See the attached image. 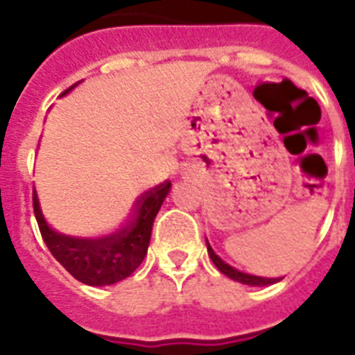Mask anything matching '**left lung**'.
Here are the masks:
<instances>
[{
  "instance_id": "1",
  "label": "left lung",
  "mask_w": 355,
  "mask_h": 355,
  "mask_svg": "<svg viewBox=\"0 0 355 355\" xmlns=\"http://www.w3.org/2000/svg\"><path fill=\"white\" fill-rule=\"evenodd\" d=\"M206 245H208V254H210L214 265H216L217 269L221 270L223 275H227L228 278H232V280L239 282V284H245V286H270V284H276V282H278V278H263V276L247 275V272H241V270L234 269V267L225 263V261H223V259L219 258L214 250H211L210 243L206 241Z\"/></svg>"
}]
</instances>
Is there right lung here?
<instances>
[{
	"instance_id": "1",
	"label": "right lung",
	"mask_w": 355,
	"mask_h": 355,
	"mask_svg": "<svg viewBox=\"0 0 355 355\" xmlns=\"http://www.w3.org/2000/svg\"><path fill=\"white\" fill-rule=\"evenodd\" d=\"M169 189L171 182L166 180L145 191L136 200L130 221L114 234L103 237H71L55 232L42 216L36 193H33V210L49 252L75 280L86 286H112L128 278L144 261L153 223Z\"/></svg>"
}]
</instances>
